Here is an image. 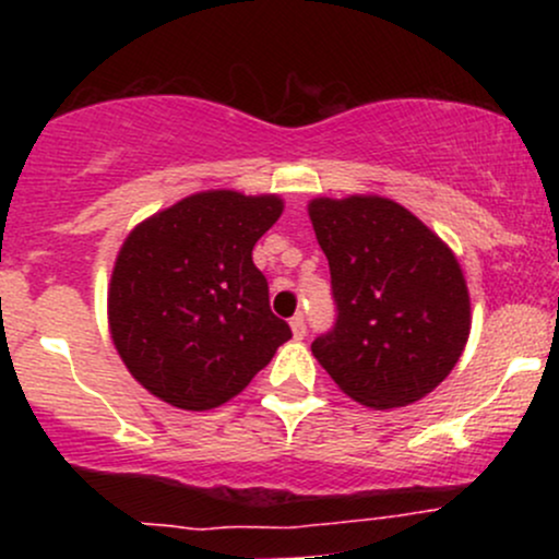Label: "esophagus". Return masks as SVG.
<instances>
[{"label": "esophagus", "mask_w": 559, "mask_h": 559, "mask_svg": "<svg viewBox=\"0 0 559 559\" xmlns=\"http://www.w3.org/2000/svg\"><path fill=\"white\" fill-rule=\"evenodd\" d=\"M292 333H294V338H305L307 336V323H305V316H294L292 318Z\"/></svg>", "instance_id": "obj_1"}]
</instances>
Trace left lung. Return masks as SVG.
<instances>
[{"label":"left lung","mask_w":559,"mask_h":559,"mask_svg":"<svg viewBox=\"0 0 559 559\" xmlns=\"http://www.w3.org/2000/svg\"><path fill=\"white\" fill-rule=\"evenodd\" d=\"M310 221L329 258L336 323L312 355L344 394L376 409L418 402L449 376L471 333L457 258L383 197L316 199Z\"/></svg>","instance_id":"8db88e82"}]
</instances>
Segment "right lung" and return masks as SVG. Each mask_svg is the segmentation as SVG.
<instances>
[{"label": "right lung", "instance_id": "1", "mask_svg": "<svg viewBox=\"0 0 559 559\" xmlns=\"http://www.w3.org/2000/svg\"><path fill=\"white\" fill-rule=\"evenodd\" d=\"M278 197L204 191L131 230L112 271L110 331L144 389L181 409L228 402L292 338L252 262Z\"/></svg>", "mask_w": 559, "mask_h": 559}]
</instances>
